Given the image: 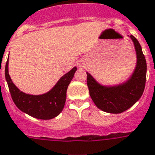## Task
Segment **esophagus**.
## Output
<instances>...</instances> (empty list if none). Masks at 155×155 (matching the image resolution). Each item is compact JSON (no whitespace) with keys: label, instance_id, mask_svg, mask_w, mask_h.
Instances as JSON below:
<instances>
[{"label":"esophagus","instance_id":"esophagus-1","mask_svg":"<svg viewBox=\"0 0 155 155\" xmlns=\"http://www.w3.org/2000/svg\"><path fill=\"white\" fill-rule=\"evenodd\" d=\"M84 65V63L83 60H79L77 61V66H79V67H82Z\"/></svg>","mask_w":155,"mask_h":155}]
</instances>
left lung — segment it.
I'll use <instances>...</instances> for the list:
<instances>
[{"label": "left lung", "mask_w": 155, "mask_h": 155, "mask_svg": "<svg viewBox=\"0 0 155 155\" xmlns=\"http://www.w3.org/2000/svg\"><path fill=\"white\" fill-rule=\"evenodd\" d=\"M137 55V64L129 81L116 87L102 86L87 73V85L89 94L99 109L109 113H121L130 108L140 99L144 92L146 81V61L141 47L133 35H130Z\"/></svg>", "instance_id": "obj_1"}]
</instances>
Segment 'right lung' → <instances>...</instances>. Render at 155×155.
Wrapping results in <instances>:
<instances>
[{
  "label": "right lung",
  "instance_id": "1",
  "mask_svg": "<svg viewBox=\"0 0 155 155\" xmlns=\"http://www.w3.org/2000/svg\"><path fill=\"white\" fill-rule=\"evenodd\" d=\"M8 62L7 60L5 75L11 98L17 107L29 116L42 120L54 118L59 115L66 103V90L69 84L74 77L77 68L74 67L71 71L64 74L48 93L42 95H29L21 92L11 81L8 73Z\"/></svg>",
  "mask_w": 155,
  "mask_h": 155
}]
</instances>
